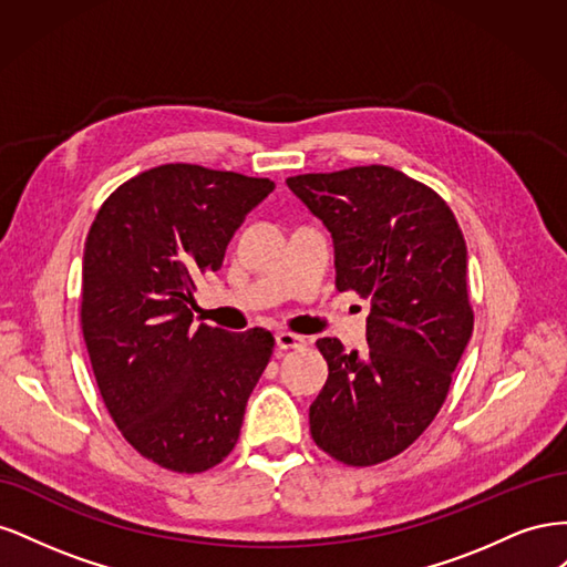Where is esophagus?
Listing matches in <instances>:
<instances>
[{
    "label": "esophagus",
    "mask_w": 567,
    "mask_h": 567,
    "mask_svg": "<svg viewBox=\"0 0 567 567\" xmlns=\"http://www.w3.org/2000/svg\"><path fill=\"white\" fill-rule=\"evenodd\" d=\"M274 338H277V348L279 350H302L307 346V340L302 336H296V333H290V331H279Z\"/></svg>",
    "instance_id": "esophagus-1"
}]
</instances>
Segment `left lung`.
I'll return each mask as SVG.
<instances>
[{
    "label": "left lung",
    "mask_w": 567,
    "mask_h": 567,
    "mask_svg": "<svg viewBox=\"0 0 567 567\" xmlns=\"http://www.w3.org/2000/svg\"><path fill=\"white\" fill-rule=\"evenodd\" d=\"M286 184L333 236L336 288L371 300L364 354L317 340L329 381L310 433L336 461L373 466L416 442L447 400L473 333L466 241L440 194L388 165Z\"/></svg>",
    "instance_id": "obj_1"
}]
</instances>
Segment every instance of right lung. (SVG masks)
<instances>
[{
  "instance_id": "add662e5",
  "label": "right lung",
  "mask_w": 567,
  "mask_h": 567,
  "mask_svg": "<svg viewBox=\"0 0 567 567\" xmlns=\"http://www.w3.org/2000/svg\"><path fill=\"white\" fill-rule=\"evenodd\" d=\"M274 182L167 163L120 184L84 241L80 323L101 398L144 458L175 473L225 461L271 357L265 329L194 323V281Z\"/></svg>"
}]
</instances>
